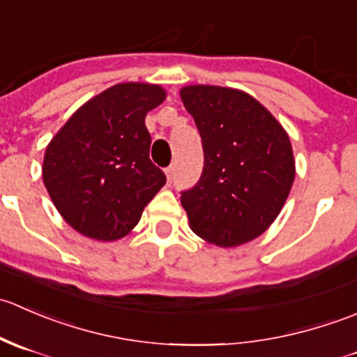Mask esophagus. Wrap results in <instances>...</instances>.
<instances>
[{
  "label": "esophagus",
  "mask_w": 357,
  "mask_h": 357,
  "mask_svg": "<svg viewBox=\"0 0 357 357\" xmlns=\"http://www.w3.org/2000/svg\"><path fill=\"white\" fill-rule=\"evenodd\" d=\"M165 176H167L169 181H172V178H174V165H169V167L165 169Z\"/></svg>",
  "instance_id": "obj_1"
}]
</instances>
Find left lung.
Masks as SVG:
<instances>
[{
    "label": "left lung",
    "mask_w": 357,
    "mask_h": 357,
    "mask_svg": "<svg viewBox=\"0 0 357 357\" xmlns=\"http://www.w3.org/2000/svg\"><path fill=\"white\" fill-rule=\"evenodd\" d=\"M195 119L204 169L181 192L190 228L219 247L257 238L271 226L295 178L290 138L278 121L247 93L219 86L181 89Z\"/></svg>",
    "instance_id": "1"
}]
</instances>
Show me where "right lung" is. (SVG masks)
<instances>
[{
  "label": "right lung",
  "instance_id": "right-lung-1",
  "mask_svg": "<svg viewBox=\"0 0 357 357\" xmlns=\"http://www.w3.org/2000/svg\"><path fill=\"white\" fill-rule=\"evenodd\" d=\"M165 91L145 82L115 84L81 107L52 139L43 162L45 186L75 231L112 242L139 222L165 185L150 160L145 117Z\"/></svg>",
  "mask_w": 357,
  "mask_h": 357
}]
</instances>
